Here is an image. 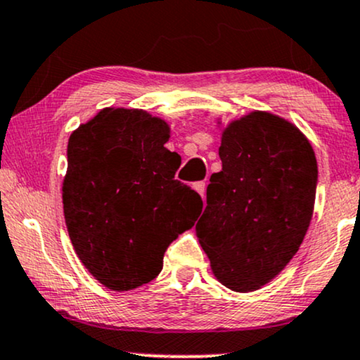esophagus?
<instances>
[{"label": "esophagus", "mask_w": 360, "mask_h": 360, "mask_svg": "<svg viewBox=\"0 0 360 360\" xmlns=\"http://www.w3.org/2000/svg\"><path fill=\"white\" fill-rule=\"evenodd\" d=\"M194 189H196V191L201 194L202 198H205V193H206V184L202 183V181H199V183H194V186H193Z\"/></svg>", "instance_id": "obj_1"}]
</instances>
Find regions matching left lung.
<instances>
[{"mask_svg": "<svg viewBox=\"0 0 360 360\" xmlns=\"http://www.w3.org/2000/svg\"><path fill=\"white\" fill-rule=\"evenodd\" d=\"M219 158L196 224L211 270L235 292L262 288L295 257L309 229L317 159L293 124L251 112L223 131Z\"/></svg>", "mask_w": 360, "mask_h": 360, "instance_id": "8db88e82", "label": "left lung"}]
</instances>
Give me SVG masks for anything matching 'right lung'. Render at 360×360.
<instances>
[{"instance_id":"right-lung-1","label":"right lung","mask_w":360,"mask_h":360,"mask_svg":"<svg viewBox=\"0 0 360 360\" xmlns=\"http://www.w3.org/2000/svg\"><path fill=\"white\" fill-rule=\"evenodd\" d=\"M167 141L162 119L112 107L68 139V235L86 270L115 292L154 280L167 246L202 210L201 196L174 179L181 158Z\"/></svg>"}]
</instances>
